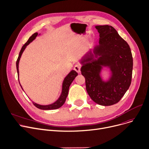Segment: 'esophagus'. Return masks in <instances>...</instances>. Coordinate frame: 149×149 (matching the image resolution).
Wrapping results in <instances>:
<instances>
[{
    "label": "esophagus",
    "instance_id": "obj_1",
    "mask_svg": "<svg viewBox=\"0 0 149 149\" xmlns=\"http://www.w3.org/2000/svg\"><path fill=\"white\" fill-rule=\"evenodd\" d=\"M81 65H79V64H76L74 67V70L76 71L77 73H79L81 72Z\"/></svg>",
    "mask_w": 149,
    "mask_h": 149
}]
</instances>
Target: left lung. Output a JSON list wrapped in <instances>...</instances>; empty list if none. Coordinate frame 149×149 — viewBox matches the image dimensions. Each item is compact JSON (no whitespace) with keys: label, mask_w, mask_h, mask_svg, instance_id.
I'll use <instances>...</instances> for the list:
<instances>
[{"label":"left lung","mask_w":149,"mask_h":149,"mask_svg":"<svg viewBox=\"0 0 149 149\" xmlns=\"http://www.w3.org/2000/svg\"><path fill=\"white\" fill-rule=\"evenodd\" d=\"M99 45L81 61V74L86 79L88 95L99 105L109 106L118 103L129 89L132 81L133 58L130 48L111 26L97 25ZM107 67L111 77L104 81L100 76Z\"/></svg>","instance_id":"left-lung-1"}]
</instances>
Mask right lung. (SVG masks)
Masks as SVG:
<instances>
[{"mask_svg": "<svg viewBox=\"0 0 149 149\" xmlns=\"http://www.w3.org/2000/svg\"><path fill=\"white\" fill-rule=\"evenodd\" d=\"M38 33H34L32 36L29 38V39L28 40V41L26 42V43L23 45V47H22L20 49V52L19 53V57L17 58V60L16 61V68H17V74H18V77H19V61L20 59L21 58V56H22L24 51L25 50V48L26 47V46L29 44L30 42H31L33 40H34L36 39V38L38 36ZM77 76V73L74 70H72L71 72L67 74V76L65 77L63 81L62 82V92L61 94L59 96V97L58 98V100L56 101V102H54V103L52 104H49V105H40L38 104L35 103L34 102H33V104L36 106V107L39 109L41 110H54V109H57L60 108L63 105V104L65 103L66 98L68 96V90H69V87L70 86L71 84L72 83V82L73 81V80L74 79L75 77ZM20 84V83H19ZM20 86L21 87V88H22L21 85L20 84ZM23 90V88H22Z\"/></svg>", "mask_w": 149, "mask_h": 149, "instance_id": "right-lung-1", "label": "right lung"}]
</instances>
